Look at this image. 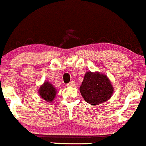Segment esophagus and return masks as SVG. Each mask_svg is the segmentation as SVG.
<instances>
[{
	"instance_id": "obj_1",
	"label": "esophagus",
	"mask_w": 146,
	"mask_h": 146,
	"mask_svg": "<svg viewBox=\"0 0 146 146\" xmlns=\"http://www.w3.org/2000/svg\"><path fill=\"white\" fill-rule=\"evenodd\" d=\"M75 85H76V84H75V82L73 81H70V83H68V84H67V86H69V87H73L75 86Z\"/></svg>"
}]
</instances>
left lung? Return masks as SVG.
<instances>
[{
	"instance_id": "1",
	"label": "left lung",
	"mask_w": 146,
	"mask_h": 146,
	"mask_svg": "<svg viewBox=\"0 0 146 146\" xmlns=\"http://www.w3.org/2000/svg\"><path fill=\"white\" fill-rule=\"evenodd\" d=\"M113 91L112 86L107 76L98 72H87L80 87L84 100L94 106L107 102L112 95Z\"/></svg>"
}]
</instances>
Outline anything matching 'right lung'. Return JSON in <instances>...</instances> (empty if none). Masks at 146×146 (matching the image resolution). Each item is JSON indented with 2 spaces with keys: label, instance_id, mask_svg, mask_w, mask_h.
Instances as JSON below:
<instances>
[{
  "label": "right lung",
  "instance_id": "obj_1",
  "mask_svg": "<svg viewBox=\"0 0 146 146\" xmlns=\"http://www.w3.org/2000/svg\"><path fill=\"white\" fill-rule=\"evenodd\" d=\"M56 93V89L49 82H44L39 90V94L41 97L48 102H52L54 99Z\"/></svg>",
  "mask_w": 146,
  "mask_h": 146
}]
</instances>
